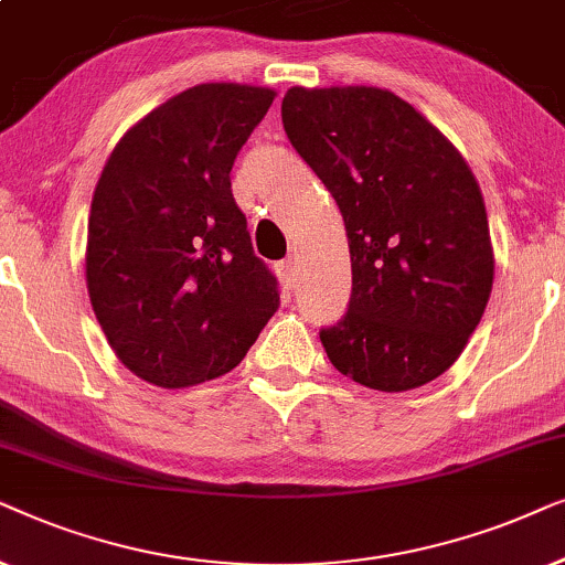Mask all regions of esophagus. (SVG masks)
Segmentation results:
<instances>
[{
  "mask_svg": "<svg viewBox=\"0 0 565 565\" xmlns=\"http://www.w3.org/2000/svg\"><path fill=\"white\" fill-rule=\"evenodd\" d=\"M276 274H278V278H281L284 287H287V289H297L299 287V270H297V263L291 260V258L278 263Z\"/></svg>",
  "mask_w": 565,
  "mask_h": 565,
  "instance_id": "obj_1",
  "label": "esophagus"
}]
</instances>
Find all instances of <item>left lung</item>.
Segmentation results:
<instances>
[{
  "label": "left lung",
  "instance_id": "obj_1",
  "mask_svg": "<svg viewBox=\"0 0 565 565\" xmlns=\"http://www.w3.org/2000/svg\"><path fill=\"white\" fill-rule=\"evenodd\" d=\"M284 131L343 214L351 299L320 330L359 385L403 393L445 374L483 318L493 247L478 180L436 126L377 87H291Z\"/></svg>",
  "mask_w": 565,
  "mask_h": 565
}]
</instances>
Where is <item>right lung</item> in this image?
<instances>
[{
  "instance_id": "right-lung-1",
  "label": "right lung",
  "mask_w": 565,
  "mask_h": 565,
  "mask_svg": "<svg viewBox=\"0 0 565 565\" xmlns=\"http://www.w3.org/2000/svg\"><path fill=\"white\" fill-rule=\"evenodd\" d=\"M274 97L227 82L185 89L126 131L97 180L89 302L116 356L157 387L235 370L278 310L230 180Z\"/></svg>"
}]
</instances>
